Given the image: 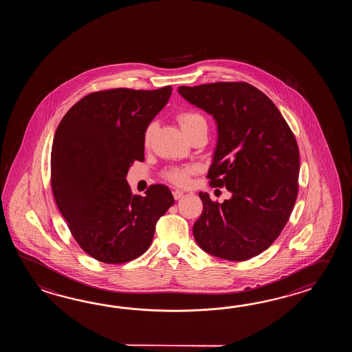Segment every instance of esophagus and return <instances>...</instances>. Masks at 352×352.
Listing matches in <instances>:
<instances>
[{
	"label": "esophagus",
	"mask_w": 352,
	"mask_h": 352,
	"mask_svg": "<svg viewBox=\"0 0 352 352\" xmlns=\"http://www.w3.org/2000/svg\"><path fill=\"white\" fill-rule=\"evenodd\" d=\"M173 197H175V200H179L182 196H184V192L181 191V190H175L173 192Z\"/></svg>",
	"instance_id": "obj_1"
}]
</instances>
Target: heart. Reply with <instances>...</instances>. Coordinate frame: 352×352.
I'll return each instance as SVG.
<instances>
[{"instance_id":"obj_1","label":"heart","mask_w":352,"mask_h":352,"mask_svg":"<svg viewBox=\"0 0 352 352\" xmlns=\"http://www.w3.org/2000/svg\"><path fill=\"white\" fill-rule=\"evenodd\" d=\"M179 122L181 124V128L184 131L190 129V128L195 127L197 124H201V123H206L205 120L202 118L200 114L195 112H185L181 113L179 116ZM156 129V123L152 122L148 124V127L146 128V132H144V142L148 143L153 135V132ZM194 167H179V168H173L167 173V177L171 179L175 184L177 185H186L188 182V177L190 175L194 173Z\"/></svg>"}]
</instances>
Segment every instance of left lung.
Returning <instances> with one entry per match:
<instances>
[{"instance_id": "obj_1", "label": "left lung", "mask_w": 352, "mask_h": 352, "mask_svg": "<svg viewBox=\"0 0 352 352\" xmlns=\"http://www.w3.org/2000/svg\"><path fill=\"white\" fill-rule=\"evenodd\" d=\"M179 96L217 123L210 185L232 194L223 204L199 192L192 228L209 254L241 262L268 249L291 217L298 192L299 151L277 107L248 82L179 87Z\"/></svg>"}]
</instances>
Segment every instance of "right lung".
<instances>
[{
  "label": "right lung",
  "mask_w": 352,
  "mask_h": 352,
  "mask_svg": "<svg viewBox=\"0 0 352 352\" xmlns=\"http://www.w3.org/2000/svg\"><path fill=\"white\" fill-rule=\"evenodd\" d=\"M171 87L91 93L58 126L52 187L74 239L99 262L120 264L150 248L158 219L175 199L165 185L132 195L129 167L144 160V132L167 104Z\"/></svg>",
  "instance_id": "right-lung-1"
}]
</instances>
